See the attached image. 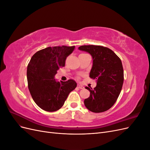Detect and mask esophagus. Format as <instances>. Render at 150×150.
Returning a JSON list of instances; mask_svg holds the SVG:
<instances>
[{"label": "esophagus", "mask_w": 150, "mask_h": 150, "mask_svg": "<svg viewBox=\"0 0 150 150\" xmlns=\"http://www.w3.org/2000/svg\"><path fill=\"white\" fill-rule=\"evenodd\" d=\"M77 87H78L79 89H83L84 88V86L83 85H81V84H78Z\"/></svg>", "instance_id": "1"}]
</instances>
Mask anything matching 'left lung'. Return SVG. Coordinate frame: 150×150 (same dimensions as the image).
Returning <instances> with one entry per match:
<instances>
[{
  "label": "left lung",
  "mask_w": 150,
  "mask_h": 150,
  "mask_svg": "<svg viewBox=\"0 0 150 150\" xmlns=\"http://www.w3.org/2000/svg\"><path fill=\"white\" fill-rule=\"evenodd\" d=\"M79 49L89 52L93 59L89 77L96 81L94 89L85 87L90 96L84 99L85 106L94 112H102L114 105L121 93L124 71L120 58L112 50L101 46H81Z\"/></svg>",
  "instance_id": "obj_1"
}]
</instances>
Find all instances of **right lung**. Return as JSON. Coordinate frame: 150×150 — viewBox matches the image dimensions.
Wrapping results in <instances>:
<instances>
[{"label":"right lung","mask_w":150,"mask_h":150,"mask_svg":"<svg viewBox=\"0 0 150 150\" xmlns=\"http://www.w3.org/2000/svg\"><path fill=\"white\" fill-rule=\"evenodd\" d=\"M75 46L48 47L35 52L28 65V88L33 100L42 110L53 112L64 105L68 95L77 86L76 81L54 79L57 71L65 66L67 57Z\"/></svg>","instance_id":"right-lung-1"}]
</instances>
